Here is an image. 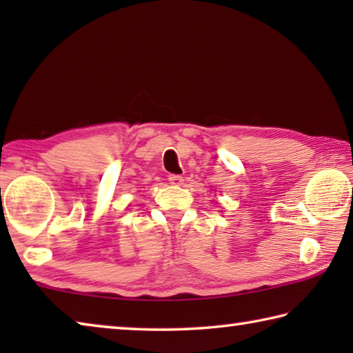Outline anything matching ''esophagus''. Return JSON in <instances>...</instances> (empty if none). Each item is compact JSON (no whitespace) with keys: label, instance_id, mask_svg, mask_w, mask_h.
I'll return each mask as SVG.
<instances>
[{"label":"esophagus","instance_id":"1","mask_svg":"<svg viewBox=\"0 0 353 353\" xmlns=\"http://www.w3.org/2000/svg\"><path fill=\"white\" fill-rule=\"evenodd\" d=\"M168 181L171 185H176V187H181L183 183V177L179 176V174H170L168 176Z\"/></svg>","mask_w":353,"mask_h":353}]
</instances>
